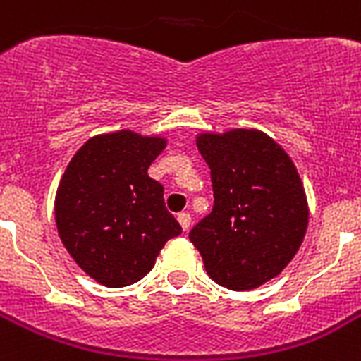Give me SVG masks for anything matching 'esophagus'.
<instances>
[{"mask_svg":"<svg viewBox=\"0 0 361 361\" xmlns=\"http://www.w3.org/2000/svg\"><path fill=\"white\" fill-rule=\"evenodd\" d=\"M178 222L181 224L183 231L189 230V228H190V215H189V213H180V215H178Z\"/></svg>","mask_w":361,"mask_h":361,"instance_id":"1","label":"esophagus"}]
</instances>
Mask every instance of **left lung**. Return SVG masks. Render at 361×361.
<instances>
[{
  "mask_svg": "<svg viewBox=\"0 0 361 361\" xmlns=\"http://www.w3.org/2000/svg\"><path fill=\"white\" fill-rule=\"evenodd\" d=\"M213 209L189 233L211 280L247 291L278 276L302 245L307 202L297 169L257 130L202 133Z\"/></svg>",
  "mask_w": 361,
  "mask_h": 361,
  "instance_id": "obj_1",
  "label": "left lung"
}]
</instances>
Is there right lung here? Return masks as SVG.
Here are the masks:
<instances>
[{"label":"right lung","instance_id":"right-lung-1","mask_svg":"<svg viewBox=\"0 0 361 361\" xmlns=\"http://www.w3.org/2000/svg\"><path fill=\"white\" fill-rule=\"evenodd\" d=\"M166 140L130 130L87 140L59 183L55 222L74 262L105 287L139 282L181 233L148 166Z\"/></svg>","mask_w":361,"mask_h":361}]
</instances>
